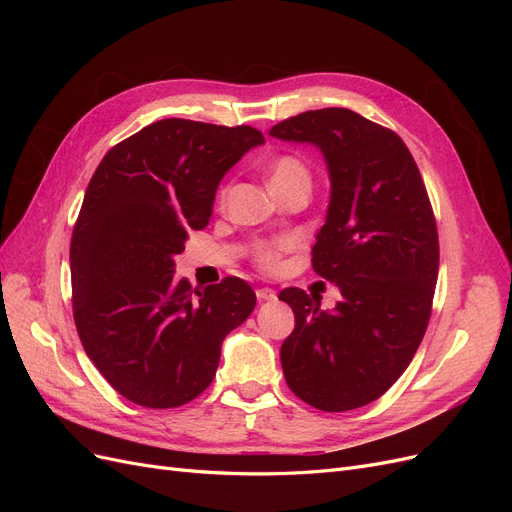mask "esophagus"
Returning <instances> with one entry per match:
<instances>
[{
	"label": "esophagus",
	"mask_w": 512,
	"mask_h": 512,
	"mask_svg": "<svg viewBox=\"0 0 512 512\" xmlns=\"http://www.w3.org/2000/svg\"><path fill=\"white\" fill-rule=\"evenodd\" d=\"M258 301H273L275 299V290L273 288H258L256 290Z\"/></svg>",
	"instance_id": "34e87169"
}]
</instances>
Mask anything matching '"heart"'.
<instances>
[{
    "mask_svg": "<svg viewBox=\"0 0 512 512\" xmlns=\"http://www.w3.org/2000/svg\"><path fill=\"white\" fill-rule=\"evenodd\" d=\"M294 179H309V173L305 164L294 158V156H280L277 160H273V164L269 166V183L271 188H277V185L294 181ZM282 243H273V245H265L260 247L256 260L260 262L265 269H273L277 265V260H280V250H282Z\"/></svg>",
    "mask_w": 512,
    "mask_h": 512,
    "instance_id": "obj_1",
    "label": "heart"
}]
</instances>
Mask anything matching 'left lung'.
Here are the masks:
<instances>
[{
	"label": "left lung",
	"mask_w": 512,
	"mask_h": 512,
	"mask_svg": "<svg viewBox=\"0 0 512 512\" xmlns=\"http://www.w3.org/2000/svg\"><path fill=\"white\" fill-rule=\"evenodd\" d=\"M269 134L322 151L331 200L312 265L342 292L331 312L318 294L280 292L294 312L286 382L324 412L367 406L404 374L431 316L440 247L425 183L393 130L348 108L307 111Z\"/></svg>",
	"instance_id": "1"
}]
</instances>
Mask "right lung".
Listing matches in <instances>:
<instances>
[{
	"label": "right lung",
	"instance_id": "1",
	"mask_svg": "<svg viewBox=\"0 0 512 512\" xmlns=\"http://www.w3.org/2000/svg\"><path fill=\"white\" fill-rule=\"evenodd\" d=\"M262 143L250 126L162 119L108 151L87 185L70 243L76 331L138 406L177 408L203 393L224 337L252 314L243 280L192 290L175 280V256L209 224L224 175Z\"/></svg>",
	"mask_w": 512,
	"mask_h": 512
}]
</instances>
